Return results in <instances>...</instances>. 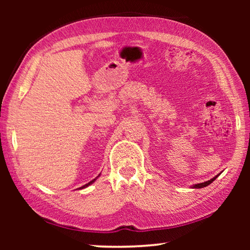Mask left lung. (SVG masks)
Returning <instances> with one entry per match:
<instances>
[{
  "label": "left lung",
  "mask_w": 250,
  "mask_h": 250,
  "mask_svg": "<svg viewBox=\"0 0 250 250\" xmlns=\"http://www.w3.org/2000/svg\"><path fill=\"white\" fill-rule=\"evenodd\" d=\"M218 175H219V174H218ZM218 175H216L215 177H213V179L209 180V181H206V182H204V183H200V184H195V185H193V188H205V186L209 185L210 183H213V182L217 179V176H218Z\"/></svg>",
  "instance_id": "left-lung-1"
}]
</instances>
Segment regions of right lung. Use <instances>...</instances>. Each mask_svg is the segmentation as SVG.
I'll use <instances>...</instances> for the list:
<instances>
[{"mask_svg":"<svg viewBox=\"0 0 250 250\" xmlns=\"http://www.w3.org/2000/svg\"><path fill=\"white\" fill-rule=\"evenodd\" d=\"M99 175H100V174H99ZM99 175H98V176H99ZM98 176H97V177H98ZM97 177H96V179H97ZM96 179H94V180H92V181H90V182H89V183L84 184V185H83V186H82V188H87V186H89L90 184H92V183H94V182L96 181Z\"/></svg>","mask_w":250,"mask_h":250,"instance_id":"add662e5","label":"right lung"}]
</instances>
